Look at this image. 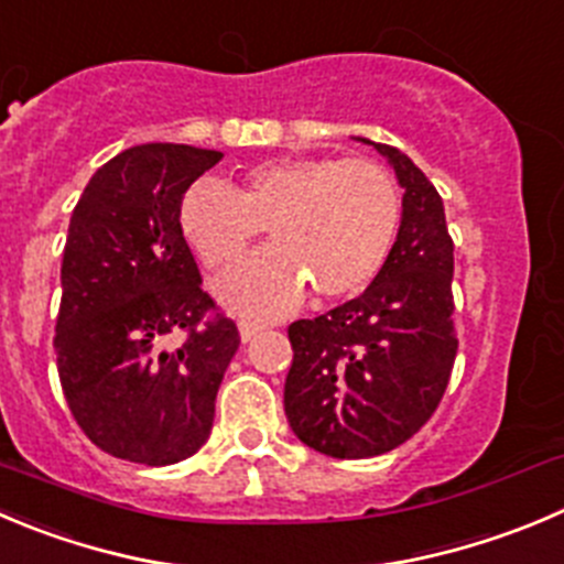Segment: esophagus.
Returning a JSON list of instances; mask_svg holds the SVG:
<instances>
[{
    "mask_svg": "<svg viewBox=\"0 0 564 564\" xmlns=\"http://www.w3.org/2000/svg\"><path fill=\"white\" fill-rule=\"evenodd\" d=\"M238 329H240V340L243 343H249V340H254L257 335H260L262 332V324H257V321H240L238 324Z\"/></svg>",
    "mask_w": 564,
    "mask_h": 564,
    "instance_id": "obj_1",
    "label": "esophagus"
}]
</instances>
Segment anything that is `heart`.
Segmentation results:
<instances>
[{"instance_id":"heart-1","label":"heart","mask_w":564,"mask_h":564,"mask_svg":"<svg viewBox=\"0 0 564 564\" xmlns=\"http://www.w3.org/2000/svg\"><path fill=\"white\" fill-rule=\"evenodd\" d=\"M399 221V191L371 160H265L246 171L238 191L202 176L180 205L182 235L210 268L232 265L268 224L273 243L218 285L246 315L288 313L307 291L318 302L357 293L388 260Z\"/></svg>"}]
</instances>
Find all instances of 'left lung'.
<instances>
[{"instance_id": "left-lung-1", "label": "left lung", "mask_w": 564, "mask_h": 564, "mask_svg": "<svg viewBox=\"0 0 564 564\" xmlns=\"http://www.w3.org/2000/svg\"><path fill=\"white\" fill-rule=\"evenodd\" d=\"M357 141L377 149L404 187L399 235L362 296L288 326V423L304 446L335 459L406 443L437 410L457 357L443 198L399 149Z\"/></svg>"}]
</instances>
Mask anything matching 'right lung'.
<instances>
[{
    "label": "right lung",
    "instance_id": "obj_1",
    "mask_svg": "<svg viewBox=\"0 0 564 564\" xmlns=\"http://www.w3.org/2000/svg\"><path fill=\"white\" fill-rule=\"evenodd\" d=\"M213 149L143 143L107 160L68 224L55 329L68 410L101 452L174 465L210 437L224 371L240 346L216 313L180 229L187 187ZM183 337L180 347L170 340Z\"/></svg>",
    "mask_w": 564,
    "mask_h": 564
}]
</instances>
